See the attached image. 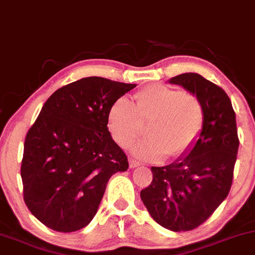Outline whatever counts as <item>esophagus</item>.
I'll list each match as a JSON object with an SVG mask.
<instances>
[{"mask_svg": "<svg viewBox=\"0 0 255 255\" xmlns=\"http://www.w3.org/2000/svg\"><path fill=\"white\" fill-rule=\"evenodd\" d=\"M139 165H140V161H137L136 159H134V158H129V167L134 168V167L139 166Z\"/></svg>", "mask_w": 255, "mask_h": 255, "instance_id": "1", "label": "esophagus"}]
</instances>
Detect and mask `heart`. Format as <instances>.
<instances>
[{
  "label": "heart",
  "mask_w": 255,
  "mask_h": 255,
  "mask_svg": "<svg viewBox=\"0 0 255 255\" xmlns=\"http://www.w3.org/2000/svg\"><path fill=\"white\" fill-rule=\"evenodd\" d=\"M108 127L113 139L128 147L142 131V122H148L145 137L133 151L151 160L166 155L179 158L196 145L205 125V107L196 94L179 88L151 84L133 95V101L120 97L108 110Z\"/></svg>",
  "instance_id": "obj_1"
}]
</instances>
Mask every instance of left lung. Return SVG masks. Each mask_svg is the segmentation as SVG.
I'll list each match as a JSON object with an SVG mask.
<instances>
[{
  "instance_id": "1",
  "label": "left lung",
  "mask_w": 255,
  "mask_h": 255,
  "mask_svg": "<svg viewBox=\"0 0 255 255\" xmlns=\"http://www.w3.org/2000/svg\"><path fill=\"white\" fill-rule=\"evenodd\" d=\"M170 83L201 98L205 125L188 157L151 167L153 179L140 196L155 222L170 231L188 232L209 219L228 196L240 141L235 112L222 88L192 72Z\"/></svg>"
}]
</instances>
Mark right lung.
Masks as SVG:
<instances>
[{"label": "right lung", "mask_w": 255, "mask_h": 255, "mask_svg": "<svg viewBox=\"0 0 255 255\" xmlns=\"http://www.w3.org/2000/svg\"><path fill=\"white\" fill-rule=\"evenodd\" d=\"M135 87L87 77L58 89L45 102L24 139L21 178L24 203L46 227L61 233L84 228L109 178L128 168L107 116Z\"/></svg>", "instance_id": "obj_1"}]
</instances>
